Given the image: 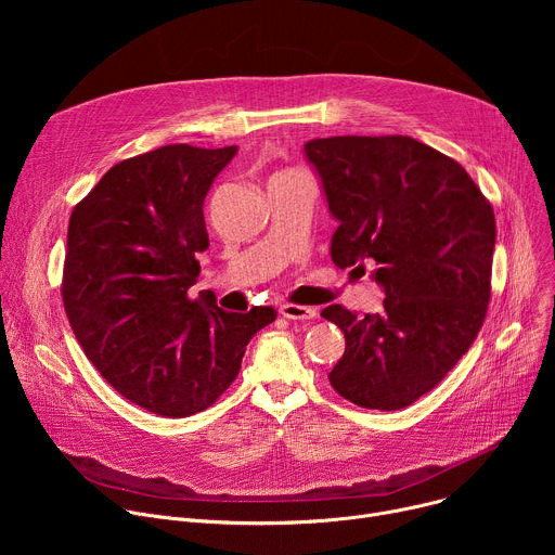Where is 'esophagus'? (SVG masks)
I'll return each instance as SVG.
<instances>
[{
	"mask_svg": "<svg viewBox=\"0 0 555 555\" xmlns=\"http://www.w3.org/2000/svg\"><path fill=\"white\" fill-rule=\"evenodd\" d=\"M281 315L289 321H311L315 319V309L307 307V305H296V302H287L281 307Z\"/></svg>",
	"mask_w": 555,
	"mask_h": 555,
	"instance_id": "1",
	"label": "esophagus"
}]
</instances>
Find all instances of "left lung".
Instances as JSON below:
<instances>
[{"label":"left lung","instance_id":"left-lung-1","mask_svg":"<svg viewBox=\"0 0 555 555\" xmlns=\"http://www.w3.org/2000/svg\"><path fill=\"white\" fill-rule=\"evenodd\" d=\"M338 228L332 261L384 287L379 313L321 311L345 332L330 382L345 400L400 411L433 390L483 327L496 219L467 171L411 135H334L305 144Z\"/></svg>","mask_w":555,"mask_h":555}]
</instances>
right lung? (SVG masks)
<instances>
[{"label":"right lung","instance_id":"add662e5","mask_svg":"<svg viewBox=\"0 0 555 555\" xmlns=\"http://www.w3.org/2000/svg\"><path fill=\"white\" fill-rule=\"evenodd\" d=\"M236 146L167 144L112 167L69 217L63 305L99 373L160 417L212 406L272 307L191 298L208 248L204 199Z\"/></svg>","mask_w":555,"mask_h":555}]
</instances>
